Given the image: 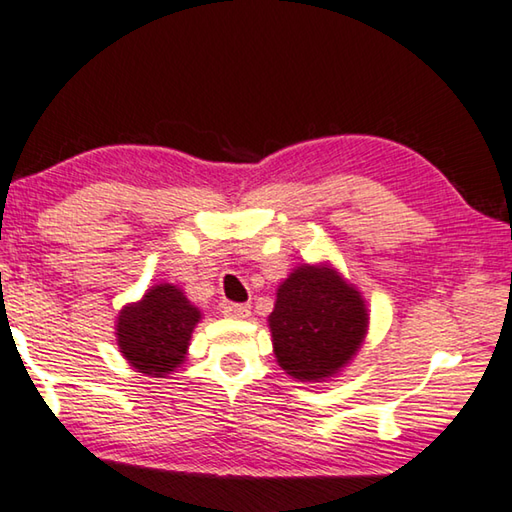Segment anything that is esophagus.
Here are the masks:
<instances>
[{
  "instance_id": "1",
  "label": "esophagus",
  "mask_w": 512,
  "mask_h": 512,
  "mask_svg": "<svg viewBox=\"0 0 512 512\" xmlns=\"http://www.w3.org/2000/svg\"><path fill=\"white\" fill-rule=\"evenodd\" d=\"M225 314H228L230 318H239V320H246L250 316V305H246V302H235V305H228L225 307Z\"/></svg>"
}]
</instances>
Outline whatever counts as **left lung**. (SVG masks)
Segmentation results:
<instances>
[{
    "instance_id": "obj_1",
    "label": "left lung",
    "mask_w": 512,
    "mask_h": 512,
    "mask_svg": "<svg viewBox=\"0 0 512 512\" xmlns=\"http://www.w3.org/2000/svg\"><path fill=\"white\" fill-rule=\"evenodd\" d=\"M280 368L300 381H323L348 366L368 332L361 293L332 266L302 264L277 289L268 316Z\"/></svg>"
}]
</instances>
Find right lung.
<instances>
[{"label": "right lung", "mask_w": 512, "mask_h": 512, "mask_svg": "<svg viewBox=\"0 0 512 512\" xmlns=\"http://www.w3.org/2000/svg\"><path fill=\"white\" fill-rule=\"evenodd\" d=\"M201 311L173 284H155L117 318L119 352L137 372L164 377L187 357Z\"/></svg>", "instance_id": "right-lung-1"}]
</instances>
